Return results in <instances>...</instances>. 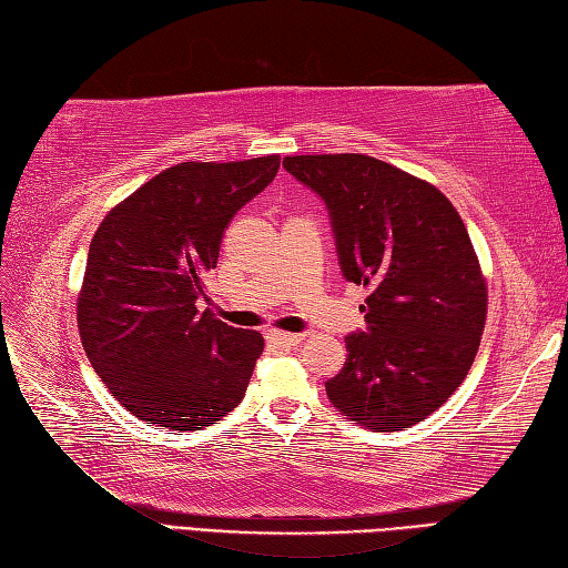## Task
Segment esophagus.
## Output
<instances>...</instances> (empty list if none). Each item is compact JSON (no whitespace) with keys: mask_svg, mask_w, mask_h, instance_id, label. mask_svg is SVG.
<instances>
[{"mask_svg":"<svg viewBox=\"0 0 568 568\" xmlns=\"http://www.w3.org/2000/svg\"><path fill=\"white\" fill-rule=\"evenodd\" d=\"M268 342L271 344H281V346H295V344L303 342V334H291V332L271 329L268 332Z\"/></svg>","mask_w":568,"mask_h":568,"instance_id":"esophagus-1","label":"esophagus"}]
</instances>
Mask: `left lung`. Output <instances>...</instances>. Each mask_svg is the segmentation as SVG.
<instances>
[{
  "instance_id": "left-lung-1",
  "label": "left lung",
  "mask_w": 568,
  "mask_h": 568,
  "mask_svg": "<svg viewBox=\"0 0 568 568\" xmlns=\"http://www.w3.org/2000/svg\"><path fill=\"white\" fill-rule=\"evenodd\" d=\"M327 202L346 281L364 285L368 329L346 336L327 397L376 432L413 427L464 383L488 315L476 248L444 192L366 153L287 155Z\"/></svg>"
}]
</instances>
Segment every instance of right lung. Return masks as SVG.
<instances>
[{"label":"right lung","mask_w":568,"mask_h":568,"mask_svg":"<svg viewBox=\"0 0 568 568\" xmlns=\"http://www.w3.org/2000/svg\"><path fill=\"white\" fill-rule=\"evenodd\" d=\"M281 155L165 168L106 212L90 241L78 329L92 368L131 415L195 432L241 403L263 336L229 327L207 293L226 224L275 178Z\"/></svg>","instance_id":"1"}]
</instances>
